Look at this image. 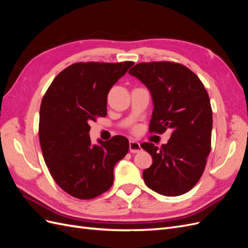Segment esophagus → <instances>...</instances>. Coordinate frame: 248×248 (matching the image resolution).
<instances>
[{
    "mask_svg": "<svg viewBox=\"0 0 248 248\" xmlns=\"http://www.w3.org/2000/svg\"><path fill=\"white\" fill-rule=\"evenodd\" d=\"M140 142L136 141V140H130L129 141V151L131 153H139L140 151Z\"/></svg>",
    "mask_w": 248,
    "mask_h": 248,
    "instance_id": "1",
    "label": "esophagus"
}]
</instances>
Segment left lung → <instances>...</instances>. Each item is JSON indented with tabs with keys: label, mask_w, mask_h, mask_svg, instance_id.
<instances>
[{
	"label": "left lung",
	"mask_w": 248,
	"mask_h": 248,
	"mask_svg": "<svg viewBox=\"0 0 248 248\" xmlns=\"http://www.w3.org/2000/svg\"><path fill=\"white\" fill-rule=\"evenodd\" d=\"M151 93L150 131L172 129L168 144L140 147L153 163L142 171L146 185L167 197L189 191L198 183L211 150L212 109L206 89L187 67L171 62L139 63L129 70Z\"/></svg>",
	"instance_id": "obj_1"
}]
</instances>
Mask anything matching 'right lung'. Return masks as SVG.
<instances>
[{
  "instance_id": "obj_1",
  "label": "right lung",
  "mask_w": 248,
  "mask_h": 248,
  "mask_svg": "<svg viewBox=\"0 0 248 248\" xmlns=\"http://www.w3.org/2000/svg\"><path fill=\"white\" fill-rule=\"evenodd\" d=\"M133 62L76 63L60 72L41 101L39 140L56 183L70 196L90 200L108 191L114 168L128 153L129 141L117 136L93 145L89 122L107 116L110 88Z\"/></svg>"
}]
</instances>
